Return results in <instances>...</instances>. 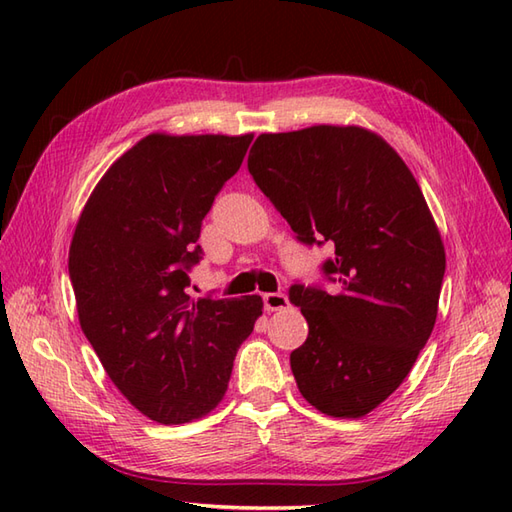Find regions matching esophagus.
<instances>
[{"instance_id": "esophagus-1", "label": "esophagus", "mask_w": 512, "mask_h": 512, "mask_svg": "<svg viewBox=\"0 0 512 512\" xmlns=\"http://www.w3.org/2000/svg\"><path fill=\"white\" fill-rule=\"evenodd\" d=\"M290 306L288 297L284 292H266L264 295V308L268 312H277V310H286Z\"/></svg>"}]
</instances>
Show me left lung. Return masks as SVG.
<instances>
[{"mask_svg":"<svg viewBox=\"0 0 512 512\" xmlns=\"http://www.w3.org/2000/svg\"><path fill=\"white\" fill-rule=\"evenodd\" d=\"M248 171L321 264L336 292L292 284L308 339L290 354L301 396L334 418H361L400 387L438 317L444 246L409 167L363 127L262 134Z\"/></svg>","mask_w":512,"mask_h":512,"instance_id":"8db88e82","label":"left lung"}]
</instances>
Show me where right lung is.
I'll return each instance as SVG.
<instances>
[{"label": "right lung", "instance_id": "right-lung-1", "mask_svg": "<svg viewBox=\"0 0 512 512\" xmlns=\"http://www.w3.org/2000/svg\"><path fill=\"white\" fill-rule=\"evenodd\" d=\"M253 134H149L96 184L74 228L70 281L81 330L107 376L147 418H202L226 394L259 295L189 297L204 215Z\"/></svg>", "mask_w": 512, "mask_h": 512}]
</instances>
